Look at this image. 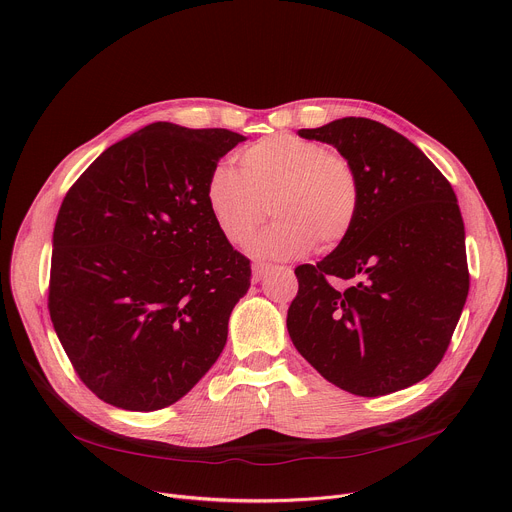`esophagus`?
Masks as SVG:
<instances>
[{"mask_svg": "<svg viewBox=\"0 0 512 512\" xmlns=\"http://www.w3.org/2000/svg\"><path fill=\"white\" fill-rule=\"evenodd\" d=\"M269 269H271V267L265 265V263H255V265H253V279H255V281H261V279L269 273Z\"/></svg>", "mask_w": 512, "mask_h": 512, "instance_id": "1", "label": "esophagus"}]
</instances>
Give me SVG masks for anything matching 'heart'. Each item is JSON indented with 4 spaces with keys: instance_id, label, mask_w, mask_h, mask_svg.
Segmentation results:
<instances>
[{
    "instance_id": "heart-1",
    "label": "heart",
    "mask_w": 512,
    "mask_h": 512,
    "mask_svg": "<svg viewBox=\"0 0 512 512\" xmlns=\"http://www.w3.org/2000/svg\"><path fill=\"white\" fill-rule=\"evenodd\" d=\"M208 210L235 247L249 243L269 212L279 221L261 233L251 253L259 259H296L314 245L340 247L360 212L354 166L322 143L279 133L239 154V170L218 166L206 184Z\"/></svg>"
}]
</instances>
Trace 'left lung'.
<instances>
[{"label": "left lung", "instance_id": "left-lung-1", "mask_svg": "<svg viewBox=\"0 0 512 512\" xmlns=\"http://www.w3.org/2000/svg\"><path fill=\"white\" fill-rule=\"evenodd\" d=\"M298 133L334 145L354 166L360 212L340 247L296 267L289 338L352 395L407 389L440 364L468 298L456 194L417 145L379 121L344 117ZM330 276L351 285L338 290Z\"/></svg>", "mask_w": 512, "mask_h": 512}]
</instances>
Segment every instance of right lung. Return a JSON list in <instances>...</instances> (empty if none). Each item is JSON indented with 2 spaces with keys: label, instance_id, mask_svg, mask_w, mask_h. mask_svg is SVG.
<instances>
[{
  "label": "right lung",
  "instance_id": "right-lung-1",
  "mask_svg": "<svg viewBox=\"0 0 512 512\" xmlns=\"http://www.w3.org/2000/svg\"><path fill=\"white\" fill-rule=\"evenodd\" d=\"M243 135L158 121L72 184L52 235L48 310L81 381L105 403L156 411L221 356L251 285L206 184Z\"/></svg>",
  "mask_w": 512,
  "mask_h": 512
}]
</instances>
